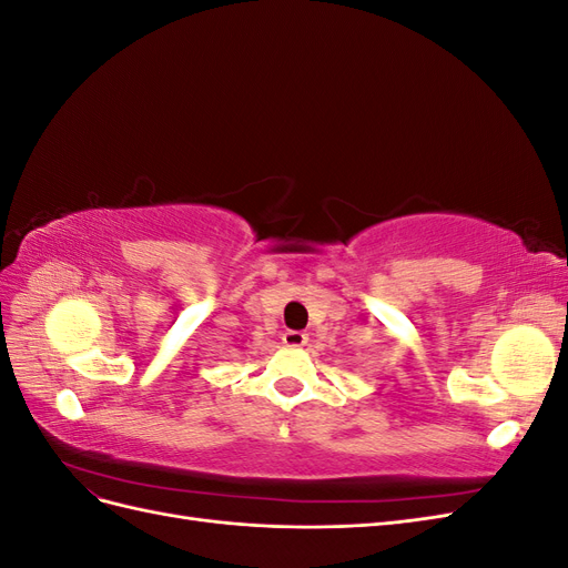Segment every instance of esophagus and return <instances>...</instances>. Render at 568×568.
I'll return each instance as SVG.
<instances>
[{"label":"esophagus","mask_w":568,"mask_h":568,"mask_svg":"<svg viewBox=\"0 0 568 568\" xmlns=\"http://www.w3.org/2000/svg\"><path fill=\"white\" fill-rule=\"evenodd\" d=\"M305 341H307V336L303 332H286L284 334V343L288 348H301V346H305Z\"/></svg>","instance_id":"34e87169"}]
</instances>
